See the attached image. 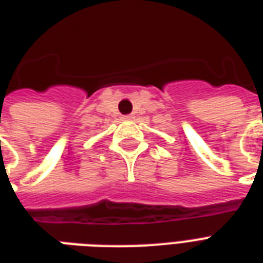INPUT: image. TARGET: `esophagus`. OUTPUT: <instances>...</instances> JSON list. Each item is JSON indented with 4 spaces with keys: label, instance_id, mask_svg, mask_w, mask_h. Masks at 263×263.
I'll use <instances>...</instances> for the list:
<instances>
[{
    "label": "esophagus",
    "instance_id": "esophagus-1",
    "mask_svg": "<svg viewBox=\"0 0 263 263\" xmlns=\"http://www.w3.org/2000/svg\"><path fill=\"white\" fill-rule=\"evenodd\" d=\"M121 118H123L124 121H128V120H132V118H134V117H132L131 114H127V116H123V117H121Z\"/></svg>",
    "mask_w": 263,
    "mask_h": 263
}]
</instances>
